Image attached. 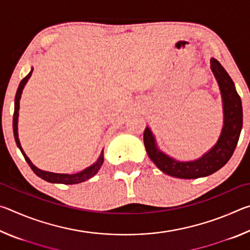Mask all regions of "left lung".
Returning a JSON list of instances; mask_svg holds the SVG:
<instances>
[{
	"label": "left lung",
	"instance_id": "left-lung-1",
	"mask_svg": "<svg viewBox=\"0 0 250 250\" xmlns=\"http://www.w3.org/2000/svg\"><path fill=\"white\" fill-rule=\"evenodd\" d=\"M210 68L221 90L224 111V125L216 145L200 159L189 162H180L159 150L149 126H146L143 133L147 155L152 162L167 175L189 180L213 174L229 161L238 143L243 128L242 100L237 94L234 82L215 58L210 59Z\"/></svg>",
	"mask_w": 250,
	"mask_h": 250
}]
</instances>
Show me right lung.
Returning <instances> with one entry per match:
<instances>
[{"label":"right lung","instance_id":"right-lung-1","mask_svg":"<svg viewBox=\"0 0 250 250\" xmlns=\"http://www.w3.org/2000/svg\"><path fill=\"white\" fill-rule=\"evenodd\" d=\"M33 73V68L29 71L28 75L26 77L22 79V82L20 83L18 91H16V96H15V103H14V115H13V132H14V138H15V142L18 145L19 149L22 152V154L24 155V159L26 160V162L28 163V166L31 167L33 172L35 173L37 176H40L41 179H43L45 181L49 182V183H61V184H78L82 183V182H84L87 180H89L90 177L97 174V172L99 171V168L101 167L104 163V150L101 151L100 156L98 160L96 161V163L92 164V166L88 167L84 170L80 171L78 173H75V174H62V173H53V172H47V171H43L37 168L34 164L32 163V161L28 159V156L25 154L24 150L22 149L20 143V139H19V133H18V122H19V110H20V99L21 96H22V92L24 89V86L26 84L27 80L29 77L32 76Z\"/></svg>","mask_w":250,"mask_h":250}]
</instances>
